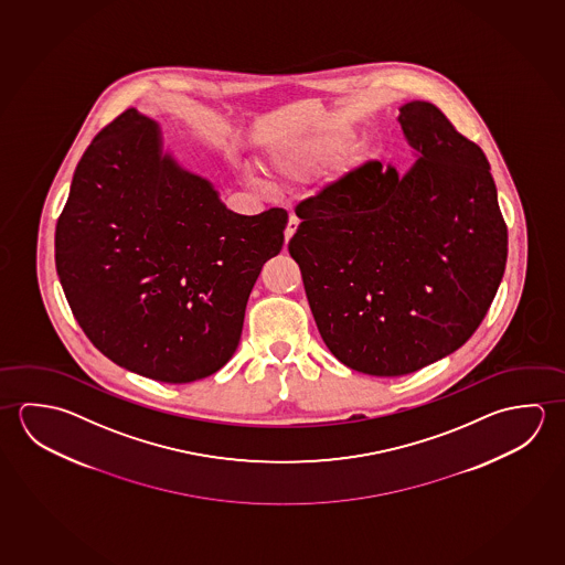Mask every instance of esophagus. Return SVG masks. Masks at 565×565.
<instances>
[{
    "mask_svg": "<svg viewBox=\"0 0 565 565\" xmlns=\"http://www.w3.org/2000/svg\"><path fill=\"white\" fill-rule=\"evenodd\" d=\"M298 225H300V220H298L297 215H290V220L287 223V230H285V239H292V235L297 233Z\"/></svg>",
    "mask_w": 565,
    "mask_h": 565,
    "instance_id": "34e87169",
    "label": "esophagus"
}]
</instances>
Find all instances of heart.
Instances as JSON below:
<instances>
[{"instance_id": "1", "label": "heart", "mask_w": 565, "mask_h": 565, "mask_svg": "<svg viewBox=\"0 0 565 565\" xmlns=\"http://www.w3.org/2000/svg\"><path fill=\"white\" fill-rule=\"evenodd\" d=\"M350 138V132L335 130L330 135L290 143L270 156V170L288 183L308 182L340 158V153L348 148Z\"/></svg>"}]
</instances>
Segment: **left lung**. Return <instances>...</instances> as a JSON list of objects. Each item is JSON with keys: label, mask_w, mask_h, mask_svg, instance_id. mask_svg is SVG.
<instances>
[{"label": "left lung", "mask_w": 565, "mask_h": 565, "mask_svg": "<svg viewBox=\"0 0 565 565\" xmlns=\"http://www.w3.org/2000/svg\"><path fill=\"white\" fill-rule=\"evenodd\" d=\"M399 125L419 160L365 162L312 200L288 253L328 350L355 372L405 375L477 332L507 268L508 230L479 143L425 100Z\"/></svg>", "instance_id": "obj_1"}]
</instances>
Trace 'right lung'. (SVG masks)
Returning a JSON list of instances; mask_svg holds the SVG:
<instances>
[{
	"mask_svg": "<svg viewBox=\"0 0 565 565\" xmlns=\"http://www.w3.org/2000/svg\"><path fill=\"white\" fill-rule=\"evenodd\" d=\"M287 211L237 215L162 156L128 108L78 162L55 230V265L86 338L115 364L190 383L239 345L258 273L285 243Z\"/></svg>",
	"mask_w": 565,
	"mask_h": 565,
	"instance_id": "1",
	"label": "right lung"
}]
</instances>
